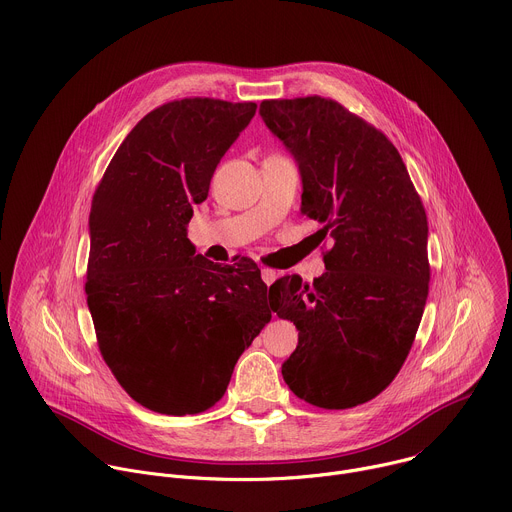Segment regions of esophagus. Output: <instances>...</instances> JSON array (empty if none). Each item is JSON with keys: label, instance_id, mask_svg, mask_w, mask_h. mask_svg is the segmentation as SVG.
I'll use <instances>...</instances> for the list:
<instances>
[{"label": "esophagus", "instance_id": "34e87169", "mask_svg": "<svg viewBox=\"0 0 512 512\" xmlns=\"http://www.w3.org/2000/svg\"><path fill=\"white\" fill-rule=\"evenodd\" d=\"M260 272H262V280H264L266 284H272V282L278 278L276 270H272V268H260Z\"/></svg>", "mask_w": 512, "mask_h": 512}]
</instances>
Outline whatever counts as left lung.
<instances>
[{"instance_id":"1","label":"left lung","mask_w":512,"mask_h":512,"mask_svg":"<svg viewBox=\"0 0 512 512\" xmlns=\"http://www.w3.org/2000/svg\"><path fill=\"white\" fill-rule=\"evenodd\" d=\"M260 115L298 163L300 212L335 240L313 284L270 286L272 311L298 331L282 377L296 397L347 410L379 395L414 345L430 286L424 203L393 143L337 100H262Z\"/></svg>"}]
</instances>
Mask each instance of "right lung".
I'll return each instance as SVG.
<instances>
[{"label":"right lung","instance_id":"1","mask_svg":"<svg viewBox=\"0 0 512 512\" xmlns=\"http://www.w3.org/2000/svg\"><path fill=\"white\" fill-rule=\"evenodd\" d=\"M254 113L256 102L171 100L135 125L94 191L84 290L96 343L151 412L210 410L272 319L256 264L220 268L187 240L193 206Z\"/></svg>","mask_w":512,"mask_h":512}]
</instances>
